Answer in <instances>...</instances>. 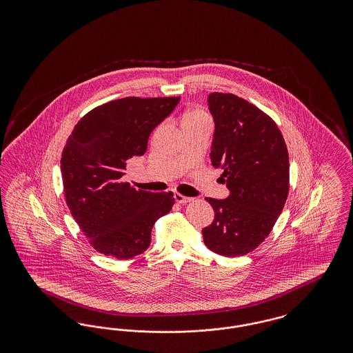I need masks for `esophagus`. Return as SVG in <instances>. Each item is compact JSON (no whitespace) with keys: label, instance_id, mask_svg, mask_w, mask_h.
<instances>
[{"label":"esophagus","instance_id":"esophagus-1","mask_svg":"<svg viewBox=\"0 0 353 353\" xmlns=\"http://www.w3.org/2000/svg\"><path fill=\"white\" fill-rule=\"evenodd\" d=\"M174 201L185 205V203L192 201V199H190V197H185V196L180 194V193H174Z\"/></svg>","mask_w":353,"mask_h":353}]
</instances>
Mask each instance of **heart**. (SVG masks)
Here are the masks:
<instances>
[{"label": "heart", "mask_w": 353, "mask_h": 353, "mask_svg": "<svg viewBox=\"0 0 353 353\" xmlns=\"http://www.w3.org/2000/svg\"><path fill=\"white\" fill-rule=\"evenodd\" d=\"M200 119H205L201 111H199V110L189 111V112H186L184 117H183V119H181V125H185V124H188V123H190V121H193V120H200Z\"/></svg>", "instance_id": "b5f03b06"}]
</instances>
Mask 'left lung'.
Masks as SVG:
<instances>
[{
    "instance_id": "1",
    "label": "left lung",
    "mask_w": 353,
    "mask_h": 353,
    "mask_svg": "<svg viewBox=\"0 0 353 353\" xmlns=\"http://www.w3.org/2000/svg\"><path fill=\"white\" fill-rule=\"evenodd\" d=\"M214 120L210 161L221 169L230 194L208 197L214 221L202 230L203 243L225 256L254 250L270 234L288 194V152L274 120L233 94L212 92Z\"/></svg>"
}]
</instances>
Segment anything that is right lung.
I'll use <instances>...</instances> for the list:
<instances>
[{
  "label": "right lung",
  "instance_id": "obj_1",
  "mask_svg": "<svg viewBox=\"0 0 353 353\" xmlns=\"http://www.w3.org/2000/svg\"><path fill=\"white\" fill-rule=\"evenodd\" d=\"M180 97L123 98L78 121L62 152L68 209L95 250L130 259L151 243L154 222L170 212L173 193L136 190L123 183L125 163L147 151L152 131L173 112Z\"/></svg>",
  "mask_w": 353,
  "mask_h": 353
}]
</instances>
